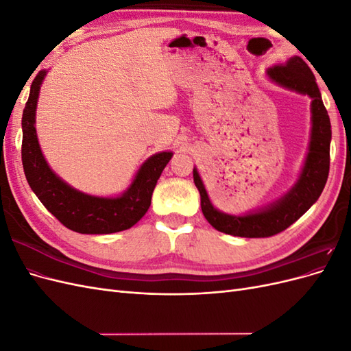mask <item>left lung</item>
Masks as SVG:
<instances>
[{"mask_svg": "<svg viewBox=\"0 0 351 351\" xmlns=\"http://www.w3.org/2000/svg\"><path fill=\"white\" fill-rule=\"evenodd\" d=\"M271 82L291 92L307 95L312 99V129L304 164L295 183L280 199L267 206L243 215L226 214L217 209L208 196L197 168H193V182L200 193V208L215 230L237 237H271L289 228L319 199L329 173V145L331 121L326 112L319 88L309 66L300 57H291L284 64L267 70Z\"/></svg>", "mask_w": 351, "mask_h": 351, "instance_id": "obj_1", "label": "left lung"}]
</instances>
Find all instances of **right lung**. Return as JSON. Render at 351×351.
Masks as SVG:
<instances>
[{
	"label": "right lung",
	"instance_id": "right-lung-1",
	"mask_svg": "<svg viewBox=\"0 0 351 351\" xmlns=\"http://www.w3.org/2000/svg\"><path fill=\"white\" fill-rule=\"evenodd\" d=\"M45 76L47 70H40L32 82L22 117V161L30 189L62 226L80 234H111L133 227L149 209L158 178L173 152H158L147 158L132 184L119 196H93L71 187L52 171L38 142L36 107Z\"/></svg>",
	"mask_w": 351,
	"mask_h": 351
}]
</instances>
